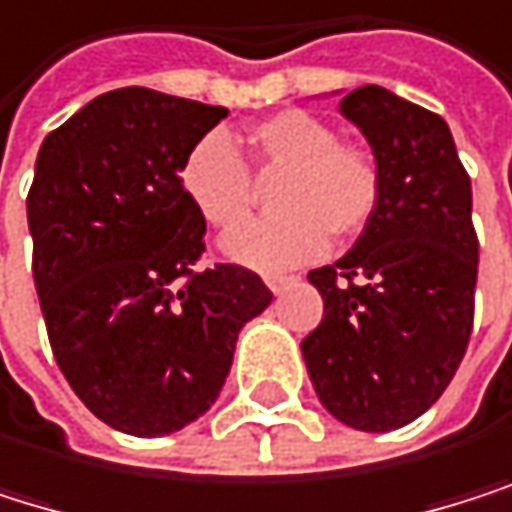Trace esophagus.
Here are the masks:
<instances>
[{
  "mask_svg": "<svg viewBox=\"0 0 512 512\" xmlns=\"http://www.w3.org/2000/svg\"><path fill=\"white\" fill-rule=\"evenodd\" d=\"M265 284H268V290H271L274 296H280V293H284V290L293 284V277H287V274H268V277H265Z\"/></svg>",
  "mask_w": 512,
  "mask_h": 512,
  "instance_id": "34e87169",
  "label": "esophagus"
}]
</instances>
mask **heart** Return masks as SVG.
<instances>
[{
    "mask_svg": "<svg viewBox=\"0 0 512 512\" xmlns=\"http://www.w3.org/2000/svg\"><path fill=\"white\" fill-rule=\"evenodd\" d=\"M247 146L265 173H280L271 192L274 216L238 225L253 204V176L225 134L201 137L180 167V186L195 213L235 232L222 253L256 271H280L317 259L332 238H357L381 201V173L372 155L339 143L323 118L284 109L247 131Z\"/></svg>",
    "mask_w": 512,
    "mask_h": 512,
    "instance_id": "b5f03b06",
    "label": "heart"
}]
</instances>
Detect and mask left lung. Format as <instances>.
<instances>
[{"mask_svg": "<svg viewBox=\"0 0 512 512\" xmlns=\"http://www.w3.org/2000/svg\"><path fill=\"white\" fill-rule=\"evenodd\" d=\"M339 112L375 155L381 201L357 244L308 274L323 320L302 357L332 418L385 433L437 403L467 351L479 265L473 192L440 115L378 85L342 97Z\"/></svg>", "mask_w": 512, "mask_h": 512, "instance_id": "8db88e82", "label": "left lung"}]
</instances>
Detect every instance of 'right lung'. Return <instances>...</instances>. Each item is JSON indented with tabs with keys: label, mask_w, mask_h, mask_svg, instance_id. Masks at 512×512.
Returning a JSON list of instances; mask_svg holds the SVG:
<instances>
[{
	"label": "right lung",
	"mask_w": 512,
	"mask_h": 512,
	"mask_svg": "<svg viewBox=\"0 0 512 512\" xmlns=\"http://www.w3.org/2000/svg\"><path fill=\"white\" fill-rule=\"evenodd\" d=\"M228 115L152 88L94 97L36 158L33 277L69 388L131 437L201 418L238 332L271 305L241 265L198 271L207 225L180 186L189 149Z\"/></svg>",
	"instance_id": "obj_1"
}]
</instances>
